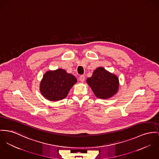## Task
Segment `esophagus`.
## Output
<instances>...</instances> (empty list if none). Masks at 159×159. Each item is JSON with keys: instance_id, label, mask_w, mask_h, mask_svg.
<instances>
[{"instance_id": "34e87169", "label": "esophagus", "mask_w": 159, "mask_h": 159, "mask_svg": "<svg viewBox=\"0 0 159 159\" xmlns=\"http://www.w3.org/2000/svg\"><path fill=\"white\" fill-rule=\"evenodd\" d=\"M79 80H80V82H84V80H85V76H84V75H80V77H79Z\"/></svg>"}]
</instances>
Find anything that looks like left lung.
<instances>
[{
    "instance_id": "8db88e82",
    "label": "left lung",
    "mask_w": 159,
    "mask_h": 159,
    "mask_svg": "<svg viewBox=\"0 0 159 159\" xmlns=\"http://www.w3.org/2000/svg\"><path fill=\"white\" fill-rule=\"evenodd\" d=\"M86 82L96 96L100 98H108L114 96L119 85L117 77L102 67L97 68L93 75L87 79Z\"/></svg>"
}]
</instances>
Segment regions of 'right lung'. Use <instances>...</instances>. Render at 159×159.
<instances>
[{
    "instance_id": "1",
    "label": "right lung",
    "mask_w": 159,
    "mask_h": 159,
    "mask_svg": "<svg viewBox=\"0 0 159 159\" xmlns=\"http://www.w3.org/2000/svg\"><path fill=\"white\" fill-rule=\"evenodd\" d=\"M77 82L73 75L58 69L45 74L40 83L42 94L48 100L57 101L67 96L71 88Z\"/></svg>"
}]
</instances>
